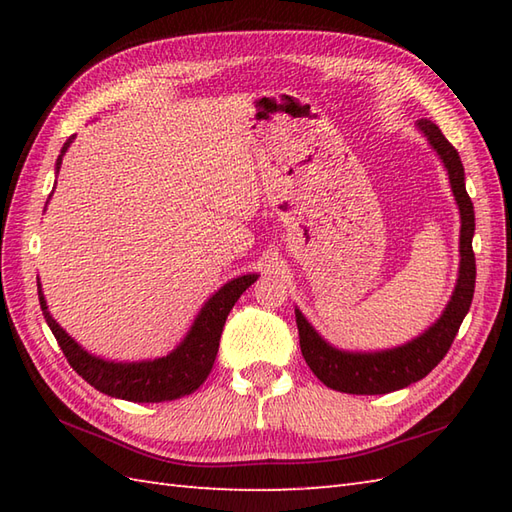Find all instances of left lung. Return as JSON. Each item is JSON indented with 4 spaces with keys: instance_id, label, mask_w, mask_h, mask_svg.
<instances>
[{
    "instance_id": "left-lung-1",
    "label": "left lung",
    "mask_w": 512,
    "mask_h": 512,
    "mask_svg": "<svg viewBox=\"0 0 512 512\" xmlns=\"http://www.w3.org/2000/svg\"><path fill=\"white\" fill-rule=\"evenodd\" d=\"M420 132L427 136L429 145L444 162L449 173V182L460 209V275L458 284L451 295L449 306L444 308L442 317L424 330L418 339L400 347H391L383 352H343L336 350L328 341L321 339L319 332L312 328L299 310L297 328L301 354L308 367L323 385L343 391V394H389L407 387L416 380L427 376L444 356L458 334L460 325L471 308L475 292V255H473V233L475 213L473 202L464 187V167L458 149H455L440 127L431 121H418Z\"/></svg>"
}]
</instances>
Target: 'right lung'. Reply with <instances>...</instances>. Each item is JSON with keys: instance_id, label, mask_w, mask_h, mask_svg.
<instances>
[{"instance_id": "obj_1", "label": "right lung", "mask_w": 512, "mask_h": 512, "mask_svg": "<svg viewBox=\"0 0 512 512\" xmlns=\"http://www.w3.org/2000/svg\"><path fill=\"white\" fill-rule=\"evenodd\" d=\"M72 140L74 136L65 140L61 156L57 158V171L61 169L63 154L68 151ZM255 281L257 275H242L228 281V284H224L204 303L198 319L193 321L189 334L184 336V341L176 350L162 358H154V361L140 363L103 361V358L85 352L83 347L52 319V314L46 306V299H43L41 284L39 303L43 319H46L48 328L52 330L65 358H68V363L72 365L74 372L83 380H88L94 389H99L112 398H123L129 402H165L193 394V391L204 383L206 376L211 374L228 312L233 310L239 295H242L250 284H255Z\"/></svg>"}]
</instances>
